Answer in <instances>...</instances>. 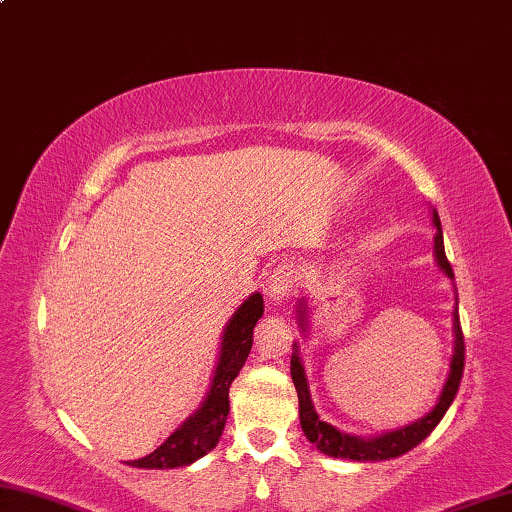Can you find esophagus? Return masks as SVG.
<instances>
[{
	"instance_id": "obj_1",
	"label": "esophagus",
	"mask_w": 512,
	"mask_h": 512,
	"mask_svg": "<svg viewBox=\"0 0 512 512\" xmlns=\"http://www.w3.org/2000/svg\"><path fill=\"white\" fill-rule=\"evenodd\" d=\"M301 283V272L294 265H281L272 272L270 279H267V297H270L272 306H281V303L288 301L294 292H297Z\"/></svg>"
}]
</instances>
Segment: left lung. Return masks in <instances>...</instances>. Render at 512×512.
I'll list each match as a JSON object with an SVG mask.
<instances>
[{"mask_svg":"<svg viewBox=\"0 0 512 512\" xmlns=\"http://www.w3.org/2000/svg\"><path fill=\"white\" fill-rule=\"evenodd\" d=\"M432 224L436 227V236H434V256H436V265L441 267L443 274L447 279L454 281V272L452 265L445 256V245H443V229H441V218H438V211L432 209ZM456 290V285H454ZM308 303L306 299L299 301L297 306V319H299V328L301 333H308L310 326V317H308ZM454 319H452V330H454V355L450 362V373H447V380L443 384L441 396H438V402L434 409L425 414L423 418H418L416 423L405 425L400 429H393V432H384L380 436H371V438H362V436H353L346 434L342 429L333 427L326 420H321L319 414L315 411V405H312L310 398V387H308V378H306V369H303L301 357H299V344L294 342V353L290 360V373H292V382L297 387V396H299V418H301V429L310 443H315L317 450L326 456H335V459H351V461H387V459H396V456H402L409 450H414L418 443H423L425 438L434 432V427L441 423L445 411L450 409L452 400L459 391V384L463 378V364H465V344H463V333H461V321H459V299H456L454 306Z\"/></svg>","mask_w":512,"mask_h":512,"instance_id":"8db88e82","label":"left lung"}]
</instances>
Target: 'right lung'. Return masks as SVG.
<instances>
[{
    "instance_id": "obj_1",
    "label": "right lung",
    "mask_w": 512,
    "mask_h": 512,
    "mask_svg": "<svg viewBox=\"0 0 512 512\" xmlns=\"http://www.w3.org/2000/svg\"><path fill=\"white\" fill-rule=\"evenodd\" d=\"M263 317V294L254 292L233 312L224 326L218 364H215L211 387L202 405L161 443L155 452L137 461H128L132 468L170 470L191 465L218 445L224 423L229 416V387L240 373L242 364L254 344V326Z\"/></svg>"
}]
</instances>
